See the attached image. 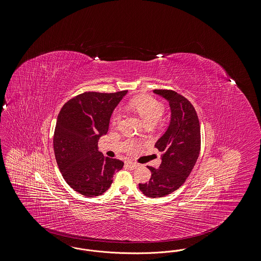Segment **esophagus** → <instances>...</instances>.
I'll use <instances>...</instances> for the list:
<instances>
[{
  "label": "esophagus",
  "mask_w": 261,
  "mask_h": 261,
  "mask_svg": "<svg viewBox=\"0 0 261 261\" xmlns=\"http://www.w3.org/2000/svg\"><path fill=\"white\" fill-rule=\"evenodd\" d=\"M126 165H127L130 169H135V168H137V167L139 166V164H137V163H135V162H132V161H127V162H126Z\"/></svg>",
  "instance_id": "obj_1"
}]
</instances>
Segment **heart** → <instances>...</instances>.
Returning <instances> with one entry per match:
<instances>
[{
	"instance_id": "obj_1",
	"label": "heart",
	"mask_w": 261,
	"mask_h": 261,
	"mask_svg": "<svg viewBox=\"0 0 261 261\" xmlns=\"http://www.w3.org/2000/svg\"><path fill=\"white\" fill-rule=\"evenodd\" d=\"M130 107L141 116L146 124L157 123L163 114V105L150 96H140L130 101ZM121 120L120 110L114 111L111 117L113 125L119 124Z\"/></svg>"
}]
</instances>
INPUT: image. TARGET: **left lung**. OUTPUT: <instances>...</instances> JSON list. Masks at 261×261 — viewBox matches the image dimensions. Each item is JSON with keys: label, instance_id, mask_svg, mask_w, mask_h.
<instances>
[{"label": "left lung", "instance_id": "8db88e82", "mask_svg": "<svg viewBox=\"0 0 261 261\" xmlns=\"http://www.w3.org/2000/svg\"><path fill=\"white\" fill-rule=\"evenodd\" d=\"M153 93L168 102L170 120L155 143L161 152L160 166H148L151 178L146 184H139V188L145 196L159 198L174 192L185 182L199 157L201 137L197 113L185 97L168 90H154Z\"/></svg>", "mask_w": 261, "mask_h": 261}]
</instances>
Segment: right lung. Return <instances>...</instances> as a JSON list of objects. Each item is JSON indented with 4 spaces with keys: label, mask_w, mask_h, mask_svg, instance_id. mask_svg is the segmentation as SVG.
Wrapping results in <instances>:
<instances>
[{
    "label": "right lung",
    "mask_w": 261,
    "mask_h": 261,
    "mask_svg": "<svg viewBox=\"0 0 261 261\" xmlns=\"http://www.w3.org/2000/svg\"><path fill=\"white\" fill-rule=\"evenodd\" d=\"M126 93L86 92L65 103L57 117L53 144L58 167L65 181L86 197L106 192L114 172L123 166L105 157L98 141L107 134L111 115Z\"/></svg>",
    "instance_id": "1"
}]
</instances>
